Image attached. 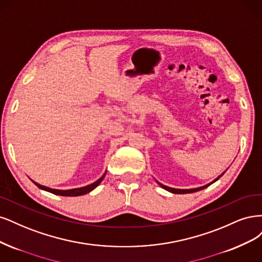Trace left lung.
I'll list each match as a JSON object with an SVG mask.
<instances>
[{
    "mask_svg": "<svg viewBox=\"0 0 262 262\" xmlns=\"http://www.w3.org/2000/svg\"><path fill=\"white\" fill-rule=\"evenodd\" d=\"M226 172V170L221 174V175H219L215 180H213L212 182L211 183H209V184H207V185H205V186H201V187H197V188H190V189H179V188H172V187H168V186H165V185H163V184H161V183H159L158 181H157V183L160 185V186H161L163 189H165V190H167V191H170V192H172V193H191V192H196V191H199V190H201V189H205V188H207L208 186H210L211 184H213L214 182H216L219 179H220V177L224 174Z\"/></svg>",
    "mask_w": 262,
    "mask_h": 262,
    "instance_id": "8db88e82",
    "label": "left lung"
}]
</instances>
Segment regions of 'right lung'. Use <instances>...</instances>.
I'll use <instances>...</instances> for the list:
<instances>
[{"instance_id": "obj_1", "label": "right lung", "mask_w": 262, "mask_h": 262, "mask_svg": "<svg viewBox=\"0 0 262 262\" xmlns=\"http://www.w3.org/2000/svg\"><path fill=\"white\" fill-rule=\"evenodd\" d=\"M106 172L100 177V179L98 181H96L95 183H92L90 185H87V186H83V187H80V188H73V189H66V190H61V189H53V188H50V187H47V186H43V185H40L38 183H36L35 181H32V183H35V185H37V186L40 188V189H43L46 191H49V192H52L54 193V195H58V196H70V197H76V196H81V195H86V193L90 192L91 190H94L98 185L102 182V180L104 179Z\"/></svg>"}]
</instances>
